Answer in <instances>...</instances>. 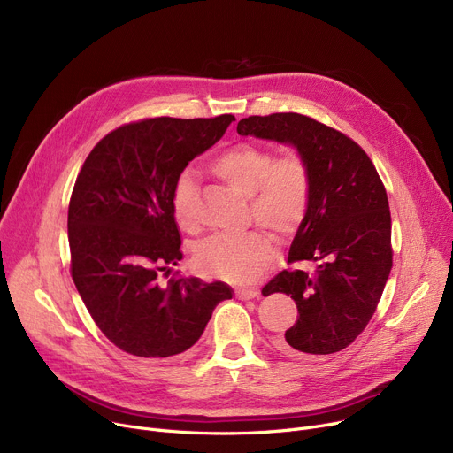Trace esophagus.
<instances>
[{"label":"esophagus","instance_id":"esophagus-1","mask_svg":"<svg viewBox=\"0 0 453 453\" xmlns=\"http://www.w3.org/2000/svg\"><path fill=\"white\" fill-rule=\"evenodd\" d=\"M234 296L246 301V299H255L258 296V292H257V288H239V290H234Z\"/></svg>","mask_w":453,"mask_h":453}]
</instances>
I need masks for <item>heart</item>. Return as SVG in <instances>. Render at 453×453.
<instances>
[{
  "label": "heart",
  "instance_id": "obj_1",
  "mask_svg": "<svg viewBox=\"0 0 453 453\" xmlns=\"http://www.w3.org/2000/svg\"><path fill=\"white\" fill-rule=\"evenodd\" d=\"M212 173L248 196V220L266 227L277 241L290 239L304 222L312 198V171L301 152L275 156L272 149L255 142H234L214 157ZM171 205L180 229L200 231L195 178L188 171L176 178ZM272 255V236L263 229H250L202 242L193 253V266L203 277L250 282L268 266Z\"/></svg>",
  "mask_w": 453,
  "mask_h": 453
}]
</instances>
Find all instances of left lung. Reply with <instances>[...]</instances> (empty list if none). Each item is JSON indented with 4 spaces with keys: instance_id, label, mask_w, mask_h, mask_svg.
Wrapping results in <instances>:
<instances>
[{
    "instance_id": "8db88e82",
    "label": "left lung",
    "mask_w": 453,
    "mask_h": 453,
    "mask_svg": "<svg viewBox=\"0 0 453 453\" xmlns=\"http://www.w3.org/2000/svg\"><path fill=\"white\" fill-rule=\"evenodd\" d=\"M236 132L292 142L312 171V198L265 296L282 292L297 304V321L277 342L288 354H332L349 347L371 321L393 268L386 187L365 150L343 132L301 113L251 115Z\"/></svg>"
}]
</instances>
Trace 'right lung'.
Wrapping results in <instances>:
<instances>
[{
    "instance_id": "1",
    "label": "right lung",
    "mask_w": 453,
    "mask_h": 453,
    "mask_svg": "<svg viewBox=\"0 0 453 453\" xmlns=\"http://www.w3.org/2000/svg\"><path fill=\"white\" fill-rule=\"evenodd\" d=\"M234 115L150 117L106 134L86 157L67 209L71 277L103 334L139 358L193 347L224 282L174 273L183 253L171 195L188 161L217 142Z\"/></svg>"
}]
</instances>
